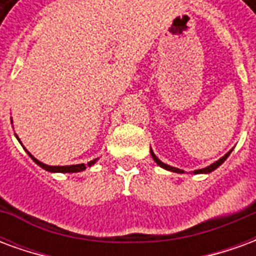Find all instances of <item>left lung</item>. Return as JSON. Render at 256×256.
<instances>
[{"label":"left lung","mask_w":256,"mask_h":256,"mask_svg":"<svg viewBox=\"0 0 256 256\" xmlns=\"http://www.w3.org/2000/svg\"><path fill=\"white\" fill-rule=\"evenodd\" d=\"M230 152H232V150H230ZM230 152H228V154H226V155L224 156V158H220V160H216V162H215V163H212L211 166L206 167V168H200V170H194V172H194V174H202V172H214L216 167H220V164H222V163H224V162H225L226 159H228V156L230 155ZM150 154H152V158H154V160H155L156 163L159 164V166L163 167V168H166V170H170V172H184L182 170H180V168H176V167H172V166H168V164H164L163 162H160V160H159V159H158V158H156V155H155V154H154V152H152V150H150Z\"/></svg>","instance_id":"obj_1"}]
</instances>
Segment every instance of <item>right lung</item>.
I'll list each match as a JSON object with an SVG mask.
<instances>
[{
  "label": "right lung",
  "mask_w": 256,
  "mask_h": 256,
  "mask_svg": "<svg viewBox=\"0 0 256 256\" xmlns=\"http://www.w3.org/2000/svg\"><path fill=\"white\" fill-rule=\"evenodd\" d=\"M26 152L30 155L31 159L36 162L38 166H41L42 168H45V170H48V172H82V170H84V168H86V166L90 167L92 164H94L96 163V159H94V160L89 162L86 166H84V163H82V164H72V166H48V164H44V163H41L40 160H36V158L31 155L28 150H26Z\"/></svg>",
  "instance_id": "right-lung-1"
}]
</instances>
